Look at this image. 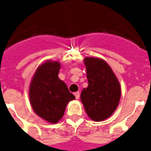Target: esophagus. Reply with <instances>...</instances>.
<instances>
[{
  "mask_svg": "<svg viewBox=\"0 0 151 151\" xmlns=\"http://www.w3.org/2000/svg\"><path fill=\"white\" fill-rule=\"evenodd\" d=\"M74 96H75L76 99H79V97H80V93L79 92H76V93H74Z\"/></svg>",
  "mask_w": 151,
  "mask_h": 151,
  "instance_id": "34e87169",
  "label": "esophagus"
}]
</instances>
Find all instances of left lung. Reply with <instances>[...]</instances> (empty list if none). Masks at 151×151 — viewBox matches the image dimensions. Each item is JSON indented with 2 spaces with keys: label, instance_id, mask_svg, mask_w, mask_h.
Segmentation results:
<instances>
[{
  "label": "left lung",
  "instance_id": "left-lung-1",
  "mask_svg": "<svg viewBox=\"0 0 151 151\" xmlns=\"http://www.w3.org/2000/svg\"><path fill=\"white\" fill-rule=\"evenodd\" d=\"M88 87L81 100L86 113L94 121H102L113 113L119 104L121 88L109 64L101 58H86Z\"/></svg>",
  "mask_w": 151,
  "mask_h": 151
}]
</instances>
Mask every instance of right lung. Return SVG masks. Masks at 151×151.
Masks as SVG:
<instances>
[{"mask_svg": "<svg viewBox=\"0 0 151 151\" xmlns=\"http://www.w3.org/2000/svg\"><path fill=\"white\" fill-rule=\"evenodd\" d=\"M60 63L47 61L40 65L30 85L29 98L35 112L45 120L56 124L65 107L75 96L58 75Z\"/></svg>", "mask_w": 151, "mask_h": 151, "instance_id": "add662e5", "label": "right lung"}]
</instances>
